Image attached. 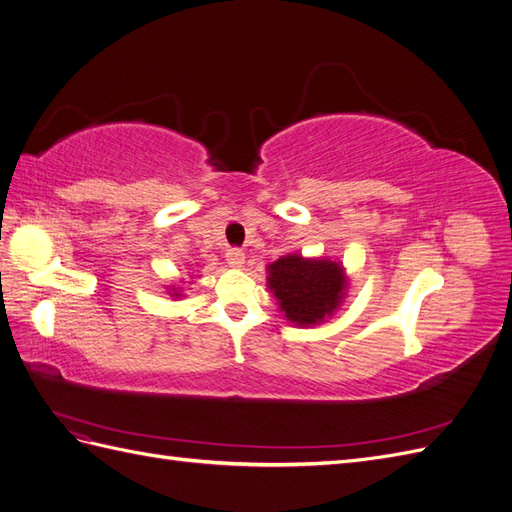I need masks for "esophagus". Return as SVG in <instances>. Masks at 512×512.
Masks as SVG:
<instances>
[{
  "instance_id": "esophagus-1",
  "label": "esophagus",
  "mask_w": 512,
  "mask_h": 512,
  "mask_svg": "<svg viewBox=\"0 0 512 512\" xmlns=\"http://www.w3.org/2000/svg\"><path fill=\"white\" fill-rule=\"evenodd\" d=\"M226 262L230 267H243L245 254L239 250V247H230V250H226Z\"/></svg>"
}]
</instances>
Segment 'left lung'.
<instances>
[{
    "instance_id": "obj_1",
    "label": "left lung",
    "mask_w": 512,
    "mask_h": 512,
    "mask_svg": "<svg viewBox=\"0 0 512 512\" xmlns=\"http://www.w3.org/2000/svg\"><path fill=\"white\" fill-rule=\"evenodd\" d=\"M269 288L286 318L307 327L322 322L339 305L346 280L337 262L288 254L269 267Z\"/></svg>"
}]
</instances>
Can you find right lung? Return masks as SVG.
Masks as SVG:
<instances>
[{
	"label": "right lung",
	"instance_id": "add662e5",
	"mask_svg": "<svg viewBox=\"0 0 512 512\" xmlns=\"http://www.w3.org/2000/svg\"><path fill=\"white\" fill-rule=\"evenodd\" d=\"M173 297H179V294H177V292H173Z\"/></svg>",
	"mask_w": 512,
	"mask_h": 512
}]
</instances>
